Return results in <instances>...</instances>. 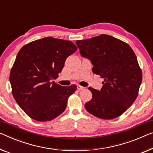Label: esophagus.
Instances as JSON below:
<instances>
[{
  "label": "esophagus",
  "instance_id": "esophagus-1",
  "mask_svg": "<svg viewBox=\"0 0 153 153\" xmlns=\"http://www.w3.org/2000/svg\"><path fill=\"white\" fill-rule=\"evenodd\" d=\"M77 89H78V90L81 91V90H84L85 89V88H84V87H82L81 85H77Z\"/></svg>",
  "mask_w": 153,
  "mask_h": 153
}]
</instances>
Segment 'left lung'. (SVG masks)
Returning a JSON list of instances; mask_svg holds the SVG:
<instances>
[{
  "label": "left lung",
  "mask_w": 153,
  "mask_h": 153,
  "mask_svg": "<svg viewBox=\"0 0 153 153\" xmlns=\"http://www.w3.org/2000/svg\"><path fill=\"white\" fill-rule=\"evenodd\" d=\"M76 44L81 55L91 60L94 73L104 79L100 91L88 88L92 98L85 104V109L103 120L121 116L136 100L142 81L133 49L126 42L105 34L77 40Z\"/></svg>",
  "instance_id": "1"
}]
</instances>
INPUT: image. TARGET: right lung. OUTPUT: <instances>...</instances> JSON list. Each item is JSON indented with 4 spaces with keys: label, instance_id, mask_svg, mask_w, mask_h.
I'll use <instances>...</instances> for the list:
<instances>
[{
    "label": "right lung",
    "instance_id": "right-lung-1",
    "mask_svg": "<svg viewBox=\"0 0 153 153\" xmlns=\"http://www.w3.org/2000/svg\"><path fill=\"white\" fill-rule=\"evenodd\" d=\"M77 47L71 41L47 37L21 48L11 68L9 81L14 99L28 116L50 121L65 111L76 85L61 86L57 79L68 57Z\"/></svg>",
    "mask_w": 153,
    "mask_h": 153
}]
</instances>
